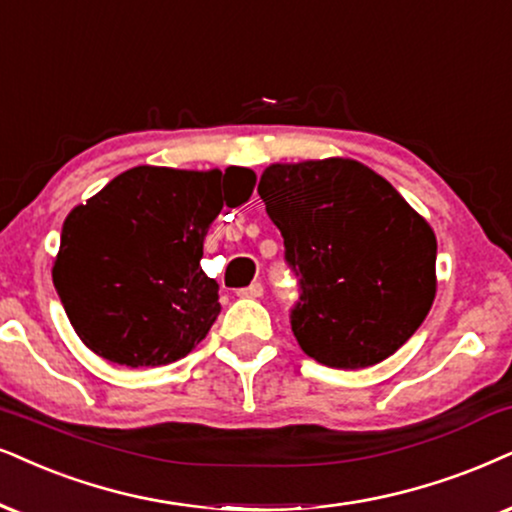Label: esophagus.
Wrapping results in <instances>:
<instances>
[{
    "instance_id": "34e87169",
    "label": "esophagus",
    "mask_w": 512,
    "mask_h": 512,
    "mask_svg": "<svg viewBox=\"0 0 512 512\" xmlns=\"http://www.w3.org/2000/svg\"><path fill=\"white\" fill-rule=\"evenodd\" d=\"M238 295H241V297H262L264 295V286H262L260 281H255V283H250L248 288L238 290Z\"/></svg>"
}]
</instances>
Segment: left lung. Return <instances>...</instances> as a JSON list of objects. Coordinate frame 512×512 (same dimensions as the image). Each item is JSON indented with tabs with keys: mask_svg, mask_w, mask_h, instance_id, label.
I'll use <instances>...</instances> for the list:
<instances>
[{
	"mask_svg": "<svg viewBox=\"0 0 512 512\" xmlns=\"http://www.w3.org/2000/svg\"><path fill=\"white\" fill-rule=\"evenodd\" d=\"M257 193L300 286L290 326L304 354L366 368L418 331L435 300L437 238L390 181L328 158L271 165Z\"/></svg>",
	"mask_w": 512,
	"mask_h": 512,
	"instance_id": "obj_1",
	"label": "left lung"
}]
</instances>
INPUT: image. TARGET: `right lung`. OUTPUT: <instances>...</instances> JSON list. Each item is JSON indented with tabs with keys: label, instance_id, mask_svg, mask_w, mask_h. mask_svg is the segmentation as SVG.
I'll list each match as a JSON object with an SVG mask.
<instances>
[{
	"label": "right lung",
	"instance_id": "add662e5",
	"mask_svg": "<svg viewBox=\"0 0 512 512\" xmlns=\"http://www.w3.org/2000/svg\"><path fill=\"white\" fill-rule=\"evenodd\" d=\"M255 172L132 167L63 222L54 286L80 340L113 364L165 366L191 352L222 312L200 269L224 205L238 208Z\"/></svg>",
	"mask_w": 512,
	"mask_h": 512
}]
</instances>
